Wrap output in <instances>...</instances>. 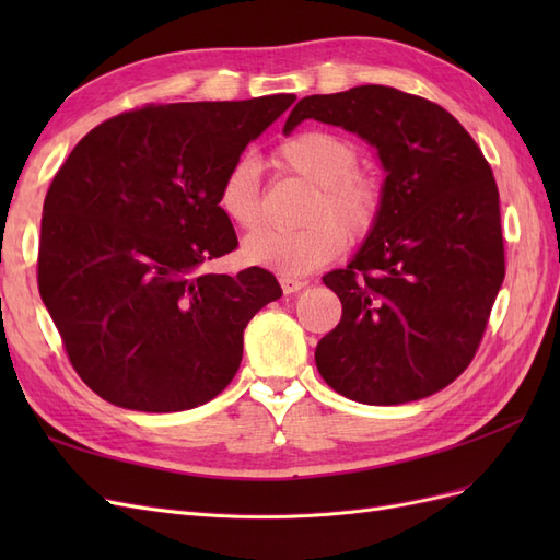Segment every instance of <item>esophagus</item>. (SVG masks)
Segmentation results:
<instances>
[{
    "instance_id": "1",
    "label": "esophagus",
    "mask_w": 560,
    "mask_h": 560,
    "mask_svg": "<svg viewBox=\"0 0 560 560\" xmlns=\"http://www.w3.org/2000/svg\"><path fill=\"white\" fill-rule=\"evenodd\" d=\"M280 284H282V292L284 294H294V292H299V290H303V287H306L308 282L306 280H301V278H280Z\"/></svg>"
}]
</instances>
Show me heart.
<instances>
[{
	"label": "heart",
	"mask_w": 560,
	"mask_h": 560,
	"mask_svg": "<svg viewBox=\"0 0 560 560\" xmlns=\"http://www.w3.org/2000/svg\"><path fill=\"white\" fill-rule=\"evenodd\" d=\"M358 144L327 128H306L284 138L270 154L278 171L315 184L306 219L313 224L284 231L259 229L243 243V259L270 268L284 278L306 276L329 264L352 241L374 229L383 206V189L374 173L358 167ZM217 208L233 226L254 229L261 219V182L254 161H233L217 186ZM341 221L347 231L336 225Z\"/></svg>",
	"instance_id": "b5f03b06"
}]
</instances>
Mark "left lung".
<instances>
[{
  "label": "left lung",
  "instance_id": "left-lung-1",
  "mask_svg": "<svg viewBox=\"0 0 560 560\" xmlns=\"http://www.w3.org/2000/svg\"><path fill=\"white\" fill-rule=\"evenodd\" d=\"M306 118L358 132L385 171L374 229L322 278L343 315L317 343L319 376L362 404L430 397L474 360L504 280L493 171L453 114L389 86L303 97L284 135Z\"/></svg>",
  "mask_w": 560,
  "mask_h": 560
}]
</instances>
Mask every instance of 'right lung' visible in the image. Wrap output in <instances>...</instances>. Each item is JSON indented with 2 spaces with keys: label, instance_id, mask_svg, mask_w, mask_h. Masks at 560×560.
<instances>
[{
  "label": "right lung",
  "instance_id": "1",
  "mask_svg": "<svg viewBox=\"0 0 560 560\" xmlns=\"http://www.w3.org/2000/svg\"><path fill=\"white\" fill-rule=\"evenodd\" d=\"M296 95L147 105L83 138L48 186L37 282L81 381L109 404L171 413L214 399L243 331L282 296L266 268L200 276L238 247L217 186Z\"/></svg>",
  "mask_w": 560,
  "mask_h": 560
}]
</instances>
